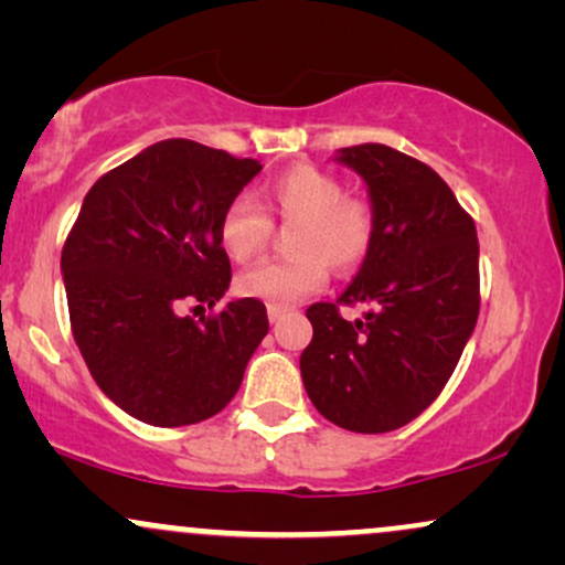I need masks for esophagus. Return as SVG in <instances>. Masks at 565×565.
I'll return each mask as SVG.
<instances>
[{"label":"esophagus","mask_w":565,"mask_h":565,"mask_svg":"<svg viewBox=\"0 0 565 565\" xmlns=\"http://www.w3.org/2000/svg\"><path fill=\"white\" fill-rule=\"evenodd\" d=\"M284 316H287V308H268V319H270V323H278L284 319Z\"/></svg>","instance_id":"34e87169"}]
</instances>
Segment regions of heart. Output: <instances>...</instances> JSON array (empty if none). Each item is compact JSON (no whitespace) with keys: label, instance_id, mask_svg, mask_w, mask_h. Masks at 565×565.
<instances>
[{"label":"heart","instance_id":"b5f03b06","mask_svg":"<svg viewBox=\"0 0 565 565\" xmlns=\"http://www.w3.org/2000/svg\"><path fill=\"white\" fill-rule=\"evenodd\" d=\"M263 204L233 199L217 223L225 255L246 263L263 252L274 220L295 225L287 260H263L236 278V291L268 308H289L327 281L329 268L350 270L366 260L377 236V212L361 196H348L345 183L313 164H297L270 178Z\"/></svg>","mask_w":565,"mask_h":565}]
</instances>
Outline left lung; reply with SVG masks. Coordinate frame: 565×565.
<instances>
[{
	"mask_svg": "<svg viewBox=\"0 0 565 565\" xmlns=\"http://www.w3.org/2000/svg\"><path fill=\"white\" fill-rule=\"evenodd\" d=\"M340 161L366 180L377 236L340 300L305 310L313 340L300 372L329 423L391 433L438 398L476 329V223L436 170L391 146L342 148ZM359 301L365 319L342 320L339 305Z\"/></svg>",
	"mask_w": 565,
	"mask_h": 565,
	"instance_id": "1",
	"label": "left lung"
}]
</instances>
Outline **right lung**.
Here are the masks:
<instances>
[{
    "mask_svg": "<svg viewBox=\"0 0 565 565\" xmlns=\"http://www.w3.org/2000/svg\"><path fill=\"white\" fill-rule=\"evenodd\" d=\"M260 170L201 142L161 140L84 196L61 255L71 332L97 387L140 423L215 417L268 334L265 305L246 297L185 316L228 289L217 223Z\"/></svg>",
    "mask_w": 565,
    "mask_h": 565,
    "instance_id": "obj_1",
    "label": "right lung"
}]
</instances>
